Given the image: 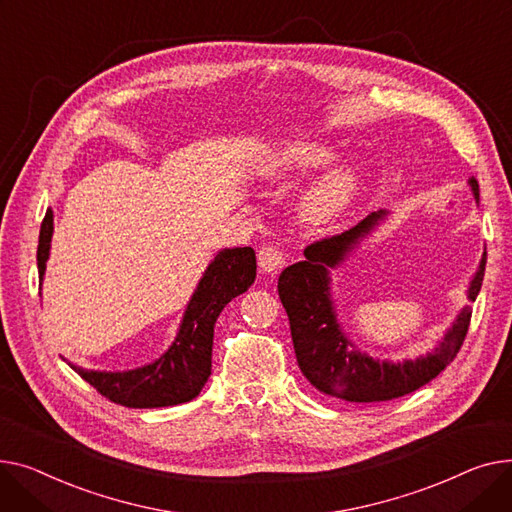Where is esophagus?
I'll return each instance as SVG.
<instances>
[{
	"instance_id": "obj_1",
	"label": "esophagus",
	"mask_w": 512,
	"mask_h": 512,
	"mask_svg": "<svg viewBox=\"0 0 512 512\" xmlns=\"http://www.w3.org/2000/svg\"><path fill=\"white\" fill-rule=\"evenodd\" d=\"M258 266L262 275H277L279 270L285 266V256L279 248L275 246H266L258 252Z\"/></svg>"
}]
</instances>
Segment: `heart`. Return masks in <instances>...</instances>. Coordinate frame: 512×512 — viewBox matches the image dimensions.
<instances>
[{
  "mask_svg": "<svg viewBox=\"0 0 512 512\" xmlns=\"http://www.w3.org/2000/svg\"><path fill=\"white\" fill-rule=\"evenodd\" d=\"M335 157V146L322 140H287L264 150L256 161V175L268 184L285 182L289 177L308 173ZM364 184V169L347 161L324 173L302 198V215L312 225L337 221L355 202Z\"/></svg>",
  "mask_w": 512,
  "mask_h": 512,
  "instance_id": "heart-1",
  "label": "heart"
}]
</instances>
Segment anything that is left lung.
<instances>
[{
  "instance_id": "1",
  "label": "left lung",
  "mask_w": 512,
  "mask_h": 512,
  "mask_svg": "<svg viewBox=\"0 0 512 512\" xmlns=\"http://www.w3.org/2000/svg\"><path fill=\"white\" fill-rule=\"evenodd\" d=\"M469 188L479 204L475 177H469ZM386 219L388 210H378L353 229L308 246L306 258L287 266L279 277V297L289 316L299 370L320 393L349 403L393 401L428 384L457 357L471 320V306H465L446 328L442 341L413 359L390 362L357 349L339 320L330 270L343 266ZM484 270L486 250L467 287L469 302H475L482 289Z\"/></svg>"
}]
</instances>
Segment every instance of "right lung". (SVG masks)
<instances>
[{"label": "right lung", "instance_id": "right-lung-1", "mask_svg": "<svg viewBox=\"0 0 512 512\" xmlns=\"http://www.w3.org/2000/svg\"><path fill=\"white\" fill-rule=\"evenodd\" d=\"M53 210L47 215L39 233L37 266L43 285L45 268L51 252ZM256 279V254L252 248L221 250L198 281L186 312L179 322L173 343L150 364L132 370H84L74 366L90 386H95L109 401L132 407L153 409L192 401L210 376L213 359L215 322L233 297L250 289Z\"/></svg>", "mask_w": 512, "mask_h": 512}]
</instances>
